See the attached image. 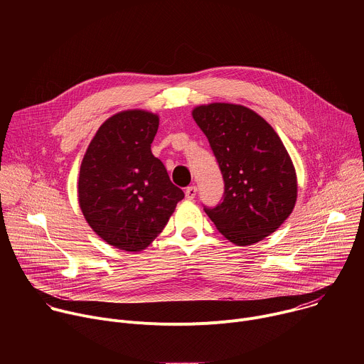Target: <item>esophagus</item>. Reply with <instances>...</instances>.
<instances>
[{
  "instance_id": "esophagus-1",
  "label": "esophagus",
  "mask_w": 364,
  "mask_h": 364,
  "mask_svg": "<svg viewBox=\"0 0 364 364\" xmlns=\"http://www.w3.org/2000/svg\"><path fill=\"white\" fill-rule=\"evenodd\" d=\"M196 194H197V188H196L194 186H191V187H187V188H186V198L193 200V198L196 197Z\"/></svg>"
}]
</instances>
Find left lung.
<instances>
[{"mask_svg":"<svg viewBox=\"0 0 364 364\" xmlns=\"http://www.w3.org/2000/svg\"><path fill=\"white\" fill-rule=\"evenodd\" d=\"M215 152L225 180L223 201L204 209L237 246L261 242L292 213L296 173L275 129L255 111L215 102L191 112Z\"/></svg>","mask_w":364,"mask_h":364,"instance_id":"8db88e82","label":"left lung"}]
</instances>
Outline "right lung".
<instances>
[{"label":"right lung","mask_w":364,"mask_h":364,"mask_svg":"<svg viewBox=\"0 0 364 364\" xmlns=\"http://www.w3.org/2000/svg\"><path fill=\"white\" fill-rule=\"evenodd\" d=\"M159 125L149 111L118 112L99 127L80 164L77 198L87 225L125 252L149 246L184 197L151 152Z\"/></svg>","instance_id":"add662e5"}]
</instances>
